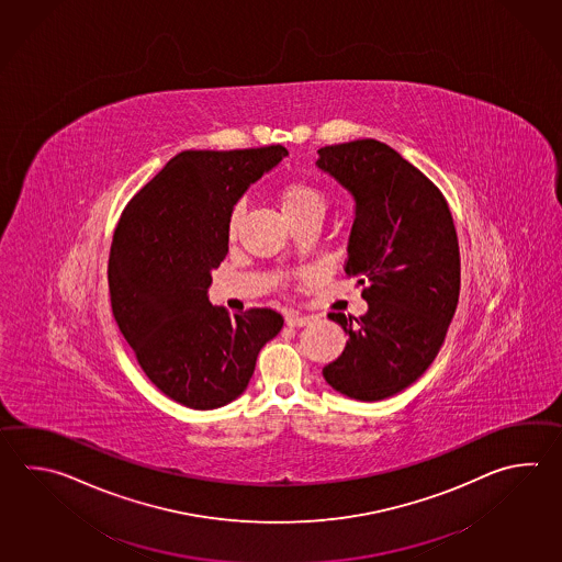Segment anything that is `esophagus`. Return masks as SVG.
<instances>
[{"label": "esophagus", "instance_id": "34e87169", "mask_svg": "<svg viewBox=\"0 0 562 562\" xmlns=\"http://www.w3.org/2000/svg\"><path fill=\"white\" fill-rule=\"evenodd\" d=\"M310 321H312L310 316H302V314H296V312H288L286 314L288 326H306Z\"/></svg>", "mask_w": 562, "mask_h": 562}]
</instances>
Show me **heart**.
I'll list each match as a JSON object with an SVG mask.
<instances>
[{"instance_id": "heart-1", "label": "heart", "mask_w": 562, "mask_h": 562, "mask_svg": "<svg viewBox=\"0 0 562 562\" xmlns=\"http://www.w3.org/2000/svg\"><path fill=\"white\" fill-rule=\"evenodd\" d=\"M276 202L282 210L284 218L294 222H321L322 214L326 210V195L318 186L294 180V182L282 183L276 190ZM241 206L232 207L228 218V238L234 240L238 228H240Z\"/></svg>"}]
</instances>
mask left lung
<instances>
[{
  "label": "left lung",
  "mask_w": 562,
  "mask_h": 562,
  "mask_svg": "<svg viewBox=\"0 0 562 562\" xmlns=\"http://www.w3.org/2000/svg\"><path fill=\"white\" fill-rule=\"evenodd\" d=\"M318 156L322 172L355 198L344 270L368 302L360 318L328 314L348 340L322 374L348 398L384 401L420 379L445 342L460 294L457 229L442 192L379 139Z\"/></svg>",
  "instance_id": "8db88e82"
}]
</instances>
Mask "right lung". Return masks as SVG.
Segmentation results:
<instances>
[{"label":"right lung","mask_w":562,"mask_h":562,"mask_svg":"<svg viewBox=\"0 0 562 562\" xmlns=\"http://www.w3.org/2000/svg\"><path fill=\"white\" fill-rule=\"evenodd\" d=\"M288 149H188L130 200L108 263L112 312L139 367L172 401L212 411L236 401L263 344L282 330L270 308L212 306V270L228 254L232 207Z\"/></svg>","instance_id":"add662e5"}]
</instances>
